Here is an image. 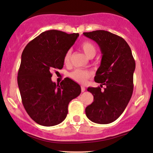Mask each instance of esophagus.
<instances>
[{
  "mask_svg": "<svg viewBox=\"0 0 153 153\" xmlns=\"http://www.w3.org/2000/svg\"><path fill=\"white\" fill-rule=\"evenodd\" d=\"M85 91V88L84 86H81V91L82 92H84Z\"/></svg>",
  "mask_w": 153,
  "mask_h": 153,
  "instance_id": "34e87169",
  "label": "esophagus"
}]
</instances>
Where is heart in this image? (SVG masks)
I'll list each match as a JSON object with an SVG mask.
<instances>
[{
    "mask_svg": "<svg viewBox=\"0 0 153 153\" xmlns=\"http://www.w3.org/2000/svg\"><path fill=\"white\" fill-rule=\"evenodd\" d=\"M81 49L83 51L85 55L88 57H94L96 54V48L95 45L91 42H84L81 45ZM71 51L68 50L66 52L63 58L65 64H68L71 61ZM70 76L72 79L75 80V81L80 82V83H84L87 80V79L91 76V73L88 71H83V70L76 69L74 71L70 73Z\"/></svg>",
    "mask_w": 153,
    "mask_h": 153,
    "instance_id": "b5f03b06",
    "label": "heart"
}]
</instances>
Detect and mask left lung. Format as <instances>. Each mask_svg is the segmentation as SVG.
I'll return each instance as SVG.
<instances>
[{
  "instance_id": "1",
  "label": "left lung",
  "mask_w": 153,
  "mask_h": 153,
  "mask_svg": "<svg viewBox=\"0 0 153 153\" xmlns=\"http://www.w3.org/2000/svg\"><path fill=\"white\" fill-rule=\"evenodd\" d=\"M83 35L100 47L102 58L94 80L101 87L106 86L104 91L100 87L88 88L94 101L85 108V114L94 123L109 124L120 117L130 101L135 61L130 47L120 36L104 30L84 32Z\"/></svg>"
}]
</instances>
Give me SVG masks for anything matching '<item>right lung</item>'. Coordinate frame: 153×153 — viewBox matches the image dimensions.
Returning <instances> with one entry per match:
<instances>
[{"label": "right lung", "instance_id": "obj_1", "mask_svg": "<svg viewBox=\"0 0 153 153\" xmlns=\"http://www.w3.org/2000/svg\"><path fill=\"white\" fill-rule=\"evenodd\" d=\"M78 33L44 31L26 45L22 54L18 85L24 108L35 122L52 127L62 122L70 101L81 93L79 84L66 78L60 85L52 81V72L62 69L65 54Z\"/></svg>", "mask_w": 153, "mask_h": 153}]
</instances>
